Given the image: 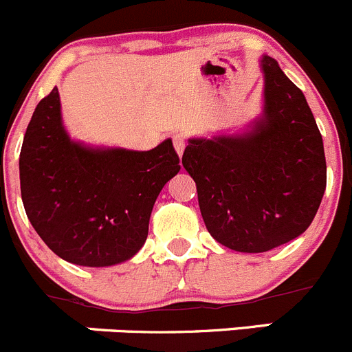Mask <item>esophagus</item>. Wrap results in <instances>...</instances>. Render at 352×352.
I'll use <instances>...</instances> for the list:
<instances>
[{
	"label": "esophagus",
	"instance_id": "1",
	"mask_svg": "<svg viewBox=\"0 0 352 352\" xmlns=\"http://www.w3.org/2000/svg\"><path fill=\"white\" fill-rule=\"evenodd\" d=\"M173 145H175L177 155L181 157V155H183V152H184V147H186V138H184L181 133H176L175 137H173Z\"/></svg>",
	"mask_w": 352,
	"mask_h": 352
}]
</instances>
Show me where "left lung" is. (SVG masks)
Here are the masks:
<instances>
[{
    "label": "left lung",
    "instance_id": "obj_1",
    "mask_svg": "<svg viewBox=\"0 0 352 352\" xmlns=\"http://www.w3.org/2000/svg\"><path fill=\"white\" fill-rule=\"evenodd\" d=\"M262 114L243 133L190 138L183 166L197 183L207 231L241 253H263L308 229L327 186L323 140L305 94L263 54Z\"/></svg>",
    "mask_w": 352,
    "mask_h": 352
}]
</instances>
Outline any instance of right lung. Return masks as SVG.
Wrapping results in <instances>:
<instances>
[{
  "mask_svg": "<svg viewBox=\"0 0 352 352\" xmlns=\"http://www.w3.org/2000/svg\"><path fill=\"white\" fill-rule=\"evenodd\" d=\"M179 169L171 138L147 152L72 140L54 87L27 126L20 190L30 224L59 258L109 267L144 246L155 200Z\"/></svg>",
  "mask_w": 352,
  "mask_h": 352,
  "instance_id": "1",
  "label": "right lung"
}]
</instances>
